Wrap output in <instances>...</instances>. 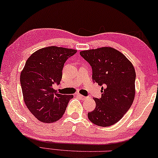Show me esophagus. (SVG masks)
I'll return each mask as SVG.
<instances>
[{"instance_id":"34e87169","label":"esophagus","mask_w":158,"mask_h":158,"mask_svg":"<svg viewBox=\"0 0 158 158\" xmlns=\"http://www.w3.org/2000/svg\"><path fill=\"white\" fill-rule=\"evenodd\" d=\"M76 95H77V97H79V98H81V99H82V100H85V99H87V97H85V96H83V95H82V94H81L80 93H77Z\"/></svg>"}]
</instances>
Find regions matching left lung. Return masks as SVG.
<instances>
[{"mask_svg":"<svg viewBox=\"0 0 158 158\" xmlns=\"http://www.w3.org/2000/svg\"><path fill=\"white\" fill-rule=\"evenodd\" d=\"M81 56L93 70V81L102 86L101 98H94L95 109L88 118L99 127L118 122L129 110L135 97V72L120 52L111 47L82 51Z\"/></svg>","mask_w":158,"mask_h":158,"instance_id":"8db88e82","label":"left lung"}]
</instances>
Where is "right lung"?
I'll list each match as a JSON object with an SVG mask.
<instances>
[{
	"label": "right lung",
	"instance_id": "obj_1",
	"mask_svg": "<svg viewBox=\"0 0 158 158\" xmlns=\"http://www.w3.org/2000/svg\"><path fill=\"white\" fill-rule=\"evenodd\" d=\"M77 51L48 47L33 53L20 74V84L27 107L39 121L52 123L62 117L71 94H59L53 89L60 84L65 62Z\"/></svg>",
	"mask_w": 158,
	"mask_h": 158
}]
</instances>
